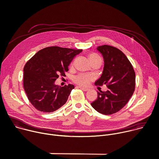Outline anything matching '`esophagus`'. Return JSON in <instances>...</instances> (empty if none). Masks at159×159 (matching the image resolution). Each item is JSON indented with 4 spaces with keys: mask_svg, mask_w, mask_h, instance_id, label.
<instances>
[{
    "mask_svg": "<svg viewBox=\"0 0 159 159\" xmlns=\"http://www.w3.org/2000/svg\"><path fill=\"white\" fill-rule=\"evenodd\" d=\"M79 88L80 89H81L82 91H89V89H88V88H84V87H79Z\"/></svg>",
    "mask_w": 159,
    "mask_h": 159,
    "instance_id": "esophagus-1",
    "label": "esophagus"
}]
</instances>
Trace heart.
<instances>
[{
  "instance_id": "heart-1",
  "label": "heart",
  "mask_w": 159,
  "mask_h": 159,
  "mask_svg": "<svg viewBox=\"0 0 159 159\" xmlns=\"http://www.w3.org/2000/svg\"><path fill=\"white\" fill-rule=\"evenodd\" d=\"M99 56L94 54H91L89 55V59L91 61L95 60L96 58H99ZM92 79V77L90 75H79L75 77L74 81L77 84L82 85V86H85L88 85L90 82V80Z\"/></svg>"
}]
</instances>
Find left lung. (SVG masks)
I'll return each instance as SVG.
<instances>
[{"label":"left lung","instance_id":"obj_1","mask_svg":"<svg viewBox=\"0 0 159 159\" xmlns=\"http://www.w3.org/2000/svg\"><path fill=\"white\" fill-rule=\"evenodd\" d=\"M102 54L104 67L95 85L106 84L107 91H98V97L91 103L100 113L111 115L121 110L133 96L135 89V72L126 56L119 49L108 45L97 47Z\"/></svg>","mask_w":159,"mask_h":159}]
</instances>
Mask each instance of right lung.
<instances>
[{
    "mask_svg": "<svg viewBox=\"0 0 159 159\" xmlns=\"http://www.w3.org/2000/svg\"><path fill=\"white\" fill-rule=\"evenodd\" d=\"M82 49L48 47L38 51L23 68V87L32 105L38 110L53 112L65 105L74 88L68 84L56 85L59 75H65L68 66Z\"/></svg>",
    "mask_w": 159,
    "mask_h": 159,
    "instance_id": "add662e5",
    "label": "right lung"
}]
</instances>
